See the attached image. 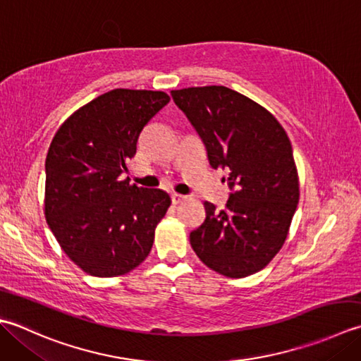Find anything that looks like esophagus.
<instances>
[{
  "instance_id": "esophagus-1",
  "label": "esophagus",
  "mask_w": 361,
  "mask_h": 361,
  "mask_svg": "<svg viewBox=\"0 0 361 361\" xmlns=\"http://www.w3.org/2000/svg\"><path fill=\"white\" fill-rule=\"evenodd\" d=\"M185 200H187V196H183V195H179V193H173V195H171L173 204H179V202L185 201Z\"/></svg>"
}]
</instances>
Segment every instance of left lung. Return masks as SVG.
I'll list each match as a JSON object with an SVG mask.
<instances>
[{
    "label": "left lung",
    "mask_w": 361,
    "mask_h": 361,
    "mask_svg": "<svg viewBox=\"0 0 361 361\" xmlns=\"http://www.w3.org/2000/svg\"><path fill=\"white\" fill-rule=\"evenodd\" d=\"M171 97L207 149L226 168L232 190L223 210L204 202L205 219L190 233L201 262L226 277L259 273L281 251L299 202L293 148L267 109L223 85L188 87Z\"/></svg>",
    "instance_id": "obj_1"
}]
</instances>
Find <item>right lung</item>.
<instances>
[{
    "instance_id": "right-lung-1",
    "label": "right lung",
    "mask_w": 361,
    "mask_h": 361,
    "mask_svg": "<svg viewBox=\"0 0 361 361\" xmlns=\"http://www.w3.org/2000/svg\"><path fill=\"white\" fill-rule=\"evenodd\" d=\"M168 102L165 92L115 88L70 115L49 145L47 221L87 274L123 276L151 252L171 197L118 178L135 156L140 132Z\"/></svg>"
}]
</instances>
